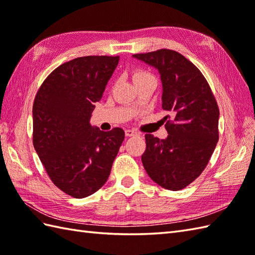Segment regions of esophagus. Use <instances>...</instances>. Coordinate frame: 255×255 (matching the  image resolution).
Segmentation results:
<instances>
[{"mask_svg":"<svg viewBox=\"0 0 255 255\" xmlns=\"http://www.w3.org/2000/svg\"><path fill=\"white\" fill-rule=\"evenodd\" d=\"M125 134H126V137H132V136H137V131L131 130V129H127V130H125Z\"/></svg>","mask_w":255,"mask_h":255,"instance_id":"1","label":"esophagus"}]
</instances>
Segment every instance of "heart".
Segmentation results:
<instances>
[{"label": "heart", "instance_id": "1", "mask_svg": "<svg viewBox=\"0 0 255 255\" xmlns=\"http://www.w3.org/2000/svg\"><path fill=\"white\" fill-rule=\"evenodd\" d=\"M150 77H153L152 74L149 73L148 71H145V70H141V69H138V70H134L132 72V81L133 83L138 82V81H141L143 79H147Z\"/></svg>", "mask_w": 255, "mask_h": 255}]
</instances>
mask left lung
Returning a JSON list of instances; mask_svg holds the SVG:
<instances>
[{
  "label": "left lung",
  "instance_id": "8db88e82",
  "mask_svg": "<svg viewBox=\"0 0 255 255\" xmlns=\"http://www.w3.org/2000/svg\"><path fill=\"white\" fill-rule=\"evenodd\" d=\"M132 57L158 69L162 108L171 114L164 117L165 139L144 136L143 167L158 185L180 191L202 174L217 145V102L203 73L181 53L160 49Z\"/></svg>",
  "mask_w": 255,
  "mask_h": 255
}]
</instances>
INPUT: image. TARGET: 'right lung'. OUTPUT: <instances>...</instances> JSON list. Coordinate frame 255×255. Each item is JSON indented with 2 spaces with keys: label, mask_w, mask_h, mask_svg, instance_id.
I'll return each mask as SVG.
<instances>
[{
  "label": "right lung",
  "mask_w": 255,
  "mask_h": 255,
  "mask_svg": "<svg viewBox=\"0 0 255 255\" xmlns=\"http://www.w3.org/2000/svg\"><path fill=\"white\" fill-rule=\"evenodd\" d=\"M119 57L86 56L59 66L32 105V143L50 180L84 198L104 185L125 138L122 128L102 131L90 119Z\"/></svg>",
  "instance_id": "obj_1"
}]
</instances>
